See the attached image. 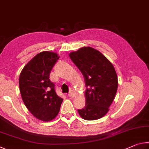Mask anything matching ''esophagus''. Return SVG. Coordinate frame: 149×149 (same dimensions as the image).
Wrapping results in <instances>:
<instances>
[{"label": "esophagus", "instance_id": "34e87169", "mask_svg": "<svg viewBox=\"0 0 149 149\" xmlns=\"http://www.w3.org/2000/svg\"><path fill=\"white\" fill-rule=\"evenodd\" d=\"M76 95V93H75L74 91H70L69 93V97H74Z\"/></svg>", "mask_w": 149, "mask_h": 149}]
</instances>
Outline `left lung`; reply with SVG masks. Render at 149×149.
<instances>
[{
  "label": "left lung",
  "instance_id": "1",
  "mask_svg": "<svg viewBox=\"0 0 149 149\" xmlns=\"http://www.w3.org/2000/svg\"><path fill=\"white\" fill-rule=\"evenodd\" d=\"M69 56L82 72L86 86V105L78 110L79 115L86 120L102 118L109 111L118 88L114 66L103 54L92 47H82Z\"/></svg>",
  "mask_w": 149,
  "mask_h": 149
}]
</instances>
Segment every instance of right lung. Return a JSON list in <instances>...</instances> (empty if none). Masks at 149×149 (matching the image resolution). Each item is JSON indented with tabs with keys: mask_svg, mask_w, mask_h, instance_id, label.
<instances>
[{
	"mask_svg": "<svg viewBox=\"0 0 149 149\" xmlns=\"http://www.w3.org/2000/svg\"><path fill=\"white\" fill-rule=\"evenodd\" d=\"M59 58L56 52H42L31 59L20 73L19 86L23 103L40 120L49 122L56 118L63 100L57 95L54 84L49 79Z\"/></svg>",
	"mask_w": 149,
	"mask_h": 149,
	"instance_id": "add662e5",
	"label": "right lung"
}]
</instances>
